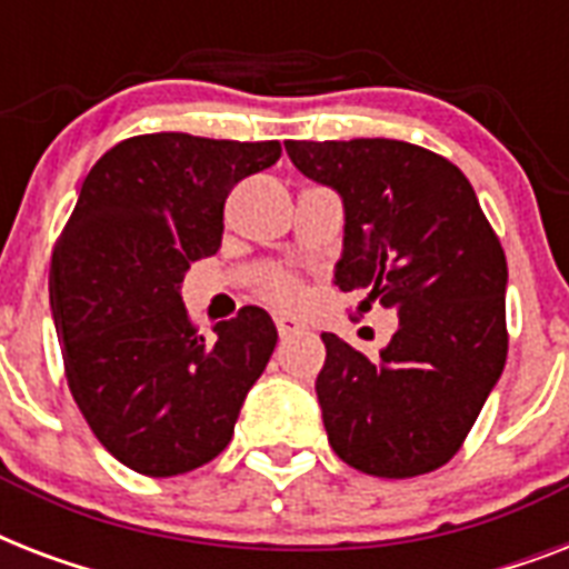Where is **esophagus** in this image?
<instances>
[{
	"label": "esophagus",
	"mask_w": 569,
	"mask_h": 569,
	"mask_svg": "<svg viewBox=\"0 0 569 569\" xmlns=\"http://www.w3.org/2000/svg\"><path fill=\"white\" fill-rule=\"evenodd\" d=\"M274 325H277V333H280V339H289V337H295V333H301V330H303L298 321L286 319V316H277Z\"/></svg>",
	"instance_id": "34e87169"
}]
</instances>
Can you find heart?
<instances>
[{
    "instance_id": "heart-1",
    "label": "heart",
    "mask_w": 569,
    "mask_h": 569,
    "mask_svg": "<svg viewBox=\"0 0 569 569\" xmlns=\"http://www.w3.org/2000/svg\"><path fill=\"white\" fill-rule=\"evenodd\" d=\"M268 301L289 310V307H295V303L301 301V286L295 283L292 277H280V280H274V283L268 286Z\"/></svg>"
}]
</instances>
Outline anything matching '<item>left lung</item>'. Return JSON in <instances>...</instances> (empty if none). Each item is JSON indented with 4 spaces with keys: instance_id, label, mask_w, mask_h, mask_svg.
<instances>
[{
    "instance_id": "1",
    "label": "left lung",
    "mask_w": 569,
    "mask_h": 569,
    "mask_svg": "<svg viewBox=\"0 0 569 569\" xmlns=\"http://www.w3.org/2000/svg\"><path fill=\"white\" fill-rule=\"evenodd\" d=\"M286 153L346 206L333 283L398 312L375 360L321 333L316 396L330 446L366 476L433 472L455 458L505 369L502 244L460 168L425 147L355 138L286 141Z\"/></svg>"
}]
</instances>
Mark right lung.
Returning a JSON list of instances; mask_svg holds the SVG:
<instances>
[{"instance_id": "right-lung-1", "label": "right lung", "mask_w": 569, "mask_h": 569, "mask_svg": "<svg viewBox=\"0 0 569 569\" xmlns=\"http://www.w3.org/2000/svg\"><path fill=\"white\" fill-rule=\"evenodd\" d=\"M277 141L156 132L120 141L84 177L49 271L70 392L97 440L150 478L218 458L277 346L241 307L206 339L182 303L194 259L221 248L223 200L271 168Z\"/></svg>"}]
</instances>
